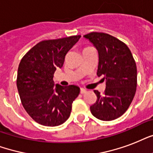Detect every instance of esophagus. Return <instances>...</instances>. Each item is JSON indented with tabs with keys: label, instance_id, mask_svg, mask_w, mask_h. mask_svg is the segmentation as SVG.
Returning a JSON list of instances; mask_svg holds the SVG:
<instances>
[{
	"label": "esophagus",
	"instance_id": "esophagus-1",
	"mask_svg": "<svg viewBox=\"0 0 153 153\" xmlns=\"http://www.w3.org/2000/svg\"><path fill=\"white\" fill-rule=\"evenodd\" d=\"M86 92V90L84 88H80V93L81 94H85Z\"/></svg>",
	"mask_w": 153,
	"mask_h": 153
}]
</instances>
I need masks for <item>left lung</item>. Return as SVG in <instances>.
Listing matches in <instances>:
<instances>
[{"label": "left lung", "mask_w": 153, "mask_h": 153, "mask_svg": "<svg viewBox=\"0 0 153 153\" xmlns=\"http://www.w3.org/2000/svg\"><path fill=\"white\" fill-rule=\"evenodd\" d=\"M98 51L97 75L104 76L105 90L97 95L91 114L102 121H112L123 115L135 95L137 83V65L127 45L104 32H91L84 36Z\"/></svg>", "instance_id": "1"}]
</instances>
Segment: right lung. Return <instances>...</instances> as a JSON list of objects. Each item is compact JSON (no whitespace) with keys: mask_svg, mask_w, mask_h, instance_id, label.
Segmentation results:
<instances>
[{"mask_svg":"<svg viewBox=\"0 0 153 153\" xmlns=\"http://www.w3.org/2000/svg\"><path fill=\"white\" fill-rule=\"evenodd\" d=\"M81 36L43 40L36 44L20 60L16 86L21 103L37 123L58 126L69 118L72 103L79 96V86L54 87L53 77L61 68L65 56Z\"/></svg>","mask_w":153,"mask_h":153,"instance_id":"add662e5","label":"right lung"}]
</instances>
